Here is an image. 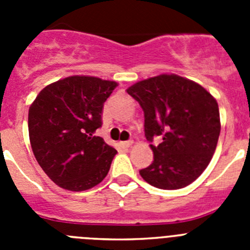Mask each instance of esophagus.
I'll return each mask as SVG.
<instances>
[{"instance_id": "34e87169", "label": "esophagus", "mask_w": 250, "mask_h": 250, "mask_svg": "<svg viewBox=\"0 0 250 250\" xmlns=\"http://www.w3.org/2000/svg\"><path fill=\"white\" fill-rule=\"evenodd\" d=\"M132 143H134V141H132V140H127V141H121L120 144L123 145L124 147H130L132 145Z\"/></svg>"}]
</instances>
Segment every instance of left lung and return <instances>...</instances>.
I'll use <instances>...</instances> for the list:
<instances>
[{
	"instance_id": "left-lung-1",
	"label": "left lung",
	"mask_w": 250,
	"mask_h": 250,
	"mask_svg": "<svg viewBox=\"0 0 250 250\" xmlns=\"http://www.w3.org/2000/svg\"><path fill=\"white\" fill-rule=\"evenodd\" d=\"M144 111L145 138L154 161L140 170L152 187L175 190L200 176L220 134L219 107L199 83L178 75H159L126 90ZM159 144L154 146L153 138Z\"/></svg>"
}]
</instances>
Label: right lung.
<instances>
[{
	"instance_id": "1",
	"label": "right lung",
	"mask_w": 250,
	"mask_h": 250,
	"mask_svg": "<svg viewBox=\"0 0 250 250\" xmlns=\"http://www.w3.org/2000/svg\"><path fill=\"white\" fill-rule=\"evenodd\" d=\"M118 86L94 76H70L47 85L28 110L34 155L46 175L71 191L87 190L104 180L116 155L96 130L104 103Z\"/></svg>"
}]
</instances>
